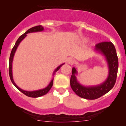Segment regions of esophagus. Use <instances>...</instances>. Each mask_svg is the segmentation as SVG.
<instances>
[{
  "label": "esophagus",
  "instance_id": "obj_1",
  "mask_svg": "<svg viewBox=\"0 0 126 126\" xmlns=\"http://www.w3.org/2000/svg\"><path fill=\"white\" fill-rule=\"evenodd\" d=\"M67 62H68V64H72L74 63L75 60L72 58H68V59H67Z\"/></svg>",
  "mask_w": 126,
  "mask_h": 126
}]
</instances>
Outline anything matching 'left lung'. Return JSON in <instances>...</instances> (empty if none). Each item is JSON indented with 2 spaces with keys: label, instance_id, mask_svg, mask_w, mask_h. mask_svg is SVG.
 <instances>
[{
  "label": "left lung",
  "instance_id": "obj_1",
  "mask_svg": "<svg viewBox=\"0 0 126 126\" xmlns=\"http://www.w3.org/2000/svg\"><path fill=\"white\" fill-rule=\"evenodd\" d=\"M95 50L105 56L109 66V76L106 80L101 85L93 87H84L77 80V71L72 69L70 85L72 90L79 96L86 99H96L107 93L114 87L116 82L118 69V58L116 49L111 42H102L95 46Z\"/></svg>",
  "mask_w": 126,
  "mask_h": 126
}]
</instances>
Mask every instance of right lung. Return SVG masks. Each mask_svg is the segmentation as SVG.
Returning a JSON list of instances; mask_svg holds the SVG:
<instances>
[{"label": "right lung", "instance_id": "1", "mask_svg": "<svg viewBox=\"0 0 126 126\" xmlns=\"http://www.w3.org/2000/svg\"><path fill=\"white\" fill-rule=\"evenodd\" d=\"M43 30H44V28H43V27L42 26V25H37V26H35V27H33L30 28V29H29L26 32L24 33L23 35H21V36L17 39V40L16 41L13 48L12 49V50H11V54H10V60H9V75H10V79H11V82H12L13 84L15 86V87H16V88L18 89L21 92H22V93L26 95L27 96H29V97H40V96H43V95H45L47 93L49 92V90H50V88H51L52 87L53 80H54V79H52L51 82H50L49 85H48L47 87H46L45 88L42 89V90H36V91H25V90H22V89L20 88L19 87H17V86L16 85V83H15V82H14L13 78V74H12V62H13V60L14 55H15V52H16V49H17V47H18L19 44V43H21V41H22V39H23L24 38L27 36V34L29 33L41 32V31H43ZM64 64V63H63V64H62L61 65H60L59 66H58L57 68H56L55 70L54 71V74H53V76H54L55 72H57V71L62 66V65H63Z\"/></svg>", "mask_w": 126, "mask_h": 126}]
</instances>
